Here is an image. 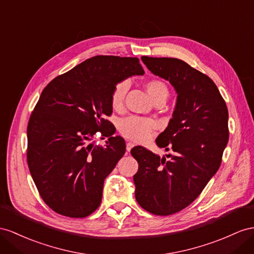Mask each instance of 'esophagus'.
Segmentation results:
<instances>
[{"instance_id":"esophagus-1","label":"esophagus","mask_w":254,"mask_h":254,"mask_svg":"<svg viewBox=\"0 0 254 254\" xmlns=\"http://www.w3.org/2000/svg\"><path fill=\"white\" fill-rule=\"evenodd\" d=\"M133 147H134V144H133V142H131V141L127 142V152L131 151V149H132Z\"/></svg>"}]
</instances>
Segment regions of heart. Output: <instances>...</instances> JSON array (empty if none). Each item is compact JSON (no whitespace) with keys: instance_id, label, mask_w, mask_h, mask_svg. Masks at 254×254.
I'll use <instances>...</instances> for the list:
<instances>
[{"instance_id":"heart-1","label":"heart","mask_w":254,"mask_h":254,"mask_svg":"<svg viewBox=\"0 0 254 254\" xmlns=\"http://www.w3.org/2000/svg\"><path fill=\"white\" fill-rule=\"evenodd\" d=\"M147 93L153 102H165L170 94V91L164 81L160 79H150L145 83ZM128 90L127 81H120L116 84L110 95V103L115 110L123 107L126 95ZM157 127V122L150 118H140V117H127L120 122L119 129L123 136L135 141H144L149 138L151 132Z\"/></svg>"}]
</instances>
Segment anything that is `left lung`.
I'll return each instance as SVG.
<instances>
[{
    "instance_id": "1",
    "label": "left lung",
    "mask_w": 254,
    "mask_h": 254,
    "mask_svg": "<svg viewBox=\"0 0 254 254\" xmlns=\"http://www.w3.org/2000/svg\"><path fill=\"white\" fill-rule=\"evenodd\" d=\"M155 76L167 80L177 93L172 119L155 139L158 147L176 155H160L134 147L138 162L134 175L135 198L158 216L176 213L189 206L219 170L229 141V112L209 77L175 58L141 57Z\"/></svg>"
}]
</instances>
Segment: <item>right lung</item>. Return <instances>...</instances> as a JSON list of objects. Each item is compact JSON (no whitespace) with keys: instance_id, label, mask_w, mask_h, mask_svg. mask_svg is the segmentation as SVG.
Listing matches in <instances>:
<instances>
[{"instance_id":"right-lung-1","label":"right lung","mask_w":254,"mask_h":254,"mask_svg":"<svg viewBox=\"0 0 254 254\" xmlns=\"http://www.w3.org/2000/svg\"><path fill=\"white\" fill-rule=\"evenodd\" d=\"M145 71L137 58L96 56L56 77L43 90L28 125L27 160L44 199L57 213L84 218L97 209L104 180L126 152L110 95L117 83ZM100 130L105 146L89 140ZM104 139V138H103Z\"/></svg>"}]
</instances>
